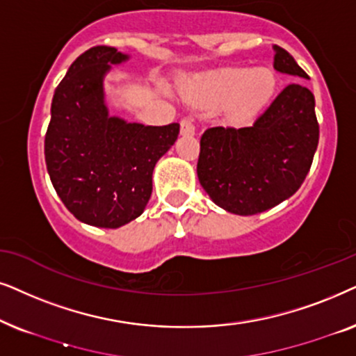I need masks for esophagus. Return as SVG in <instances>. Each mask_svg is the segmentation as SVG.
Listing matches in <instances>:
<instances>
[{
    "instance_id": "1",
    "label": "esophagus",
    "mask_w": 356,
    "mask_h": 356,
    "mask_svg": "<svg viewBox=\"0 0 356 356\" xmlns=\"http://www.w3.org/2000/svg\"><path fill=\"white\" fill-rule=\"evenodd\" d=\"M181 135L182 136L195 135V125H193L192 118H184L181 122Z\"/></svg>"
}]
</instances>
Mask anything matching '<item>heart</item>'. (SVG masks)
<instances>
[{
  "instance_id": "obj_1",
  "label": "heart",
  "mask_w": 356,
  "mask_h": 356,
  "mask_svg": "<svg viewBox=\"0 0 356 356\" xmlns=\"http://www.w3.org/2000/svg\"><path fill=\"white\" fill-rule=\"evenodd\" d=\"M277 89V76L270 68H226L203 79L200 96L208 102H229L234 120H248L264 111Z\"/></svg>"
}]
</instances>
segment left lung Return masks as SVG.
Returning <instances> with one entry per match:
<instances>
[{"label":"left lung","instance_id":"left-lung-1","mask_svg":"<svg viewBox=\"0 0 356 356\" xmlns=\"http://www.w3.org/2000/svg\"><path fill=\"white\" fill-rule=\"evenodd\" d=\"M278 73L307 78L295 58L273 45ZM309 89L293 83L252 127H213L202 135L197 175L222 210L249 216L290 198L309 172L319 125Z\"/></svg>","mask_w":356,"mask_h":356}]
</instances>
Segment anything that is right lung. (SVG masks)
<instances>
[{
  "instance_id": "1",
  "label": "right lung",
  "mask_w": 356,
  "mask_h": 356,
  "mask_svg": "<svg viewBox=\"0 0 356 356\" xmlns=\"http://www.w3.org/2000/svg\"><path fill=\"white\" fill-rule=\"evenodd\" d=\"M129 58L104 45L79 55L55 89L45 135L47 170L61 202L79 221L111 229L145 211L154 165L179 135V123L146 127L108 113L104 78Z\"/></svg>"
}]
</instances>
